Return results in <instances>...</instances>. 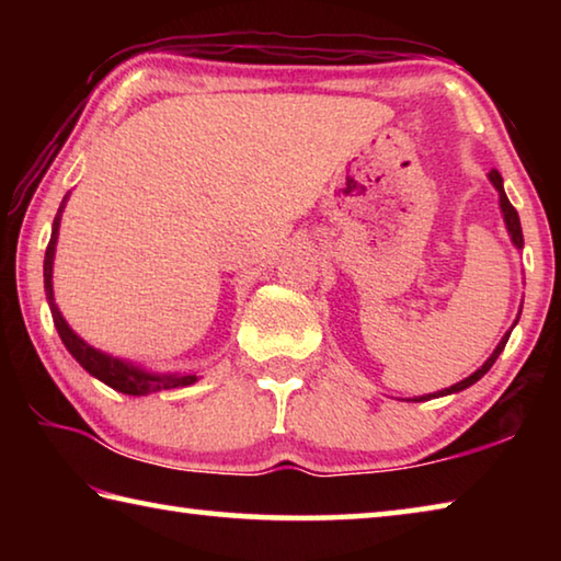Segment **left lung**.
Here are the masks:
<instances>
[{
  "label": "left lung",
  "instance_id": "1",
  "mask_svg": "<svg viewBox=\"0 0 561 561\" xmlns=\"http://www.w3.org/2000/svg\"><path fill=\"white\" fill-rule=\"evenodd\" d=\"M490 180H492V185L497 187V193H500V207H502V213H505V222H507V230H510V234H512V242H515L517 247H522V227H519V215H517V210L515 207H512V203L507 201V195H505V187H502V178H500V173L497 170H492L490 173ZM507 339H510V331L505 334V339L500 341L497 344V348L492 351V356L485 360V364H482V368H478V371H474L472 376H468L465 378V381H460V383H455V386H450V388H445V391H440V393H431V396H421V398H415V401H428V398H438V396H448V393H458V391H462V388H468V386H472L474 381H480L482 376H485L490 368H492V364H495L497 360V356L502 354V348H505V344H507Z\"/></svg>",
  "mask_w": 561,
  "mask_h": 561
}]
</instances>
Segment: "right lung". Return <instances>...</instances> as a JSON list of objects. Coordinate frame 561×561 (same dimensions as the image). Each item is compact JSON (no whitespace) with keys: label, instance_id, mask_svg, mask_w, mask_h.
Wrapping results in <instances>:
<instances>
[{"label":"right lung","instance_id":"obj_1","mask_svg":"<svg viewBox=\"0 0 561 561\" xmlns=\"http://www.w3.org/2000/svg\"><path fill=\"white\" fill-rule=\"evenodd\" d=\"M56 230H59V217L54 220V230H51V240L49 247H46V257H44V287H46V299L51 304V317H54V324L56 331H59V336L64 341V346L69 348V354L79 360V364L87 368L91 376H96L99 381H103L111 388H116L121 393H128V396H146V393H156V391H168V388H180V386H190L197 381L195 374H187V376H150L138 371V368H133L128 364H123L118 358H111L106 354H101V351L91 348L89 344H83V341L73 334L66 324L64 317L59 314V309L54 307V291H51V260H54V247H56Z\"/></svg>","mask_w":561,"mask_h":561}]
</instances>
